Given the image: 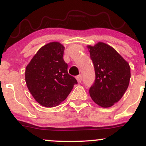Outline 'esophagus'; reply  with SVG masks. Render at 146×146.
Returning <instances> with one entry per match:
<instances>
[{
    "mask_svg": "<svg viewBox=\"0 0 146 146\" xmlns=\"http://www.w3.org/2000/svg\"><path fill=\"white\" fill-rule=\"evenodd\" d=\"M76 79H77V81H78V83H81L82 80V77L81 75H79L76 77Z\"/></svg>",
    "mask_w": 146,
    "mask_h": 146,
    "instance_id": "1",
    "label": "esophagus"
}]
</instances>
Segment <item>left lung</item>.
<instances>
[{"instance_id": "left-lung-1", "label": "left lung", "mask_w": 146, "mask_h": 146, "mask_svg": "<svg viewBox=\"0 0 146 146\" xmlns=\"http://www.w3.org/2000/svg\"><path fill=\"white\" fill-rule=\"evenodd\" d=\"M94 64L95 82L89 93L95 104L108 108L119 101L128 88L130 65L112 46L104 42L87 46Z\"/></svg>"}]
</instances>
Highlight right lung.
<instances>
[{
    "mask_svg": "<svg viewBox=\"0 0 146 146\" xmlns=\"http://www.w3.org/2000/svg\"><path fill=\"white\" fill-rule=\"evenodd\" d=\"M64 46L52 42L38 50L25 69V82L35 100L47 108L57 106L66 100L78 84L68 73L63 59Z\"/></svg>",
    "mask_w": 146,
    "mask_h": 146,
    "instance_id": "right-lung-1",
    "label": "right lung"
}]
</instances>
